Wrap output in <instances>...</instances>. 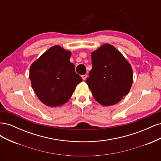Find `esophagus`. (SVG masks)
<instances>
[{"mask_svg": "<svg viewBox=\"0 0 161 161\" xmlns=\"http://www.w3.org/2000/svg\"><path fill=\"white\" fill-rule=\"evenodd\" d=\"M81 77H82V80H86V77H87V75H82V76H81Z\"/></svg>", "mask_w": 161, "mask_h": 161, "instance_id": "34e87169", "label": "esophagus"}]
</instances>
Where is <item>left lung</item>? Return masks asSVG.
<instances>
[{
	"label": "left lung",
	"mask_w": 161,
	"mask_h": 161,
	"mask_svg": "<svg viewBox=\"0 0 161 161\" xmlns=\"http://www.w3.org/2000/svg\"><path fill=\"white\" fill-rule=\"evenodd\" d=\"M91 60L92 68L86 82L92 96L105 106L118 103L132 85L133 72L130 63L108 43L92 52Z\"/></svg>",
	"instance_id": "1"
}]
</instances>
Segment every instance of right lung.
Segmentation results:
<instances>
[{
  "instance_id": "right-lung-1",
  "label": "right lung",
  "mask_w": 161,
  "mask_h": 161,
  "mask_svg": "<svg viewBox=\"0 0 161 161\" xmlns=\"http://www.w3.org/2000/svg\"><path fill=\"white\" fill-rule=\"evenodd\" d=\"M71 52L54 46L34 62L30 70L31 86L43 103L60 106L70 98L76 85L82 81L71 63Z\"/></svg>"
}]
</instances>
